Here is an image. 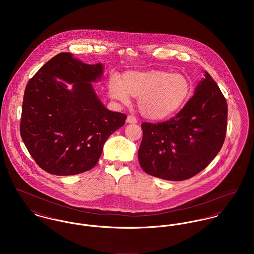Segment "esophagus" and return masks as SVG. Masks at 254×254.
Returning a JSON list of instances; mask_svg holds the SVG:
<instances>
[{
    "label": "esophagus",
    "mask_w": 254,
    "mask_h": 254,
    "mask_svg": "<svg viewBox=\"0 0 254 254\" xmlns=\"http://www.w3.org/2000/svg\"><path fill=\"white\" fill-rule=\"evenodd\" d=\"M126 122L127 123H130V124H135L138 122V120L136 119V117H134L133 115H128L127 116V119H126Z\"/></svg>",
    "instance_id": "1"
}]
</instances>
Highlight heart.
I'll return each instance as SVG.
<instances>
[{
	"label": "heart",
	"instance_id": "obj_1",
	"mask_svg": "<svg viewBox=\"0 0 254 254\" xmlns=\"http://www.w3.org/2000/svg\"><path fill=\"white\" fill-rule=\"evenodd\" d=\"M191 88L186 75L159 69L128 71L122 81L113 76L109 83L113 99L128 103L130 97L138 98L141 114L150 120H164L180 111L191 95Z\"/></svg>",
	"mask_w": 254,
	"mask_h": 254
}]
</instances>
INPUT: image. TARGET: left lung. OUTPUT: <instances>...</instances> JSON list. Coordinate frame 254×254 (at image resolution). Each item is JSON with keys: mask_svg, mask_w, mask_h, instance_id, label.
Segmentation results:
<instances>
[{"mask_svg": "<svg viewBox=\"0 0 254 254\" xmlns=\"http://www.w3.org/2000/svg\"><path fill=\"white\" fill-rule=\"evenodd\" d=\"M228 106L209 73L193 96L173 118L142 123L138 158L145 173L164 180L183 181L202 171L217 155L227 131Z\"/></svg>", "mask_w": 254, "mask_h": 254, "instance_id": "8db88e82", "label": "left lung"}]
</instances>
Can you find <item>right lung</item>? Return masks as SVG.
I'll list each match as a JSON object with an SVG mask.
<instances>
[{
	"mask_svg": "<svg viewBox=\"0 0 254 254\" xmlns=\"http://www.w3.org/2000/svg\"><path fill=\"white\" fill-rule=\"evenodd\" d=\"M103 70L101 64H83L70 53H61L28 81L20 135L46 172L69 176L92 169L108 138L125 124L127 115L106 109L93 89L91 82Z\"/></svg>",
	"mask_w": 254,
	"mask_h": 254,
	"instance_id": "1",
	"label": "right lung"
}]
</instances>
